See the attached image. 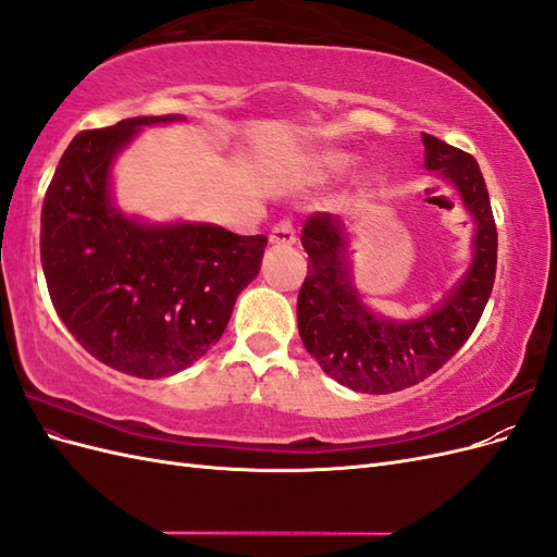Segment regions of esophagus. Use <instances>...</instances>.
Wrapping results in <instances>:
<instances>
[{
	"mask_svg": "<svg viewBox=\"0 0 557 557\" xmlns=\"http://www.w3.org/2000/svg\"><path fill=\"white\" fill-rule=\"evenodd\" d=\"M269 242L274 246H293L297 242L295 237V227L290 221H281L272 227V234H269Z\"/></svg>",
	"mask_w": 557,
	"mask_h": 557,
	"instance_id": "1",
	"label": "esophagus"
}]
</instances>
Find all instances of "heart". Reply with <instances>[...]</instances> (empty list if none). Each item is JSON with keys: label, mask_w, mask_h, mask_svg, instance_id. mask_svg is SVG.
<instances>
[{"label": "heart", "mask_w": 557, "mask_h": 557, "mask_svg": "<svg viewBox=\"0 0 557 557\" xmlns=\"http://www.w3.org/2000/svg\"><path fill=\"white\" fill-rule=\"evenodd\" d=\"M313 164H315V170L320 174L330 176V174H336V172L344 170V166L348 164V156H344V153H323V156L315 158Z\"/></svg>", "instance_id": "heart-1"}]
</instances>
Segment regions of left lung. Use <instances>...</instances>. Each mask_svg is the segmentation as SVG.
I'll return each instance as SVG.
<instances>
[{
    "mask_svg": "<svg viewBox=\"0 0 557 557\" xmlns=\"http://www.w3.org/2000/svg\"><path fill=\"white\" fill-rule=\"evenodd\" d=\"M425 166L455 185L476 223L474 262L432 313L409 323L369 311L352 285L344 223L313 213L301 230L309 252L297 295V327L320 369L356 393L387 395L442 369L474 332L493 293L497 227L479 162L465 150L423 134Z\"/></svg>",
    "mask_w": 557,
    "mask_h": 557,
    "instance_id": "8db88e82",
    "label": "left lung"
}]
</instances>
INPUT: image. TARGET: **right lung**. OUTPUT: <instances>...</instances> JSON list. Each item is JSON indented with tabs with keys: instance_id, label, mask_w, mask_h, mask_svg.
Returning a JSON list of instances; mask_svg holds the SVG:
<instances>
[{
	"instance_id": "add662e5",
	"label": "right lung",
	"mask_w": 557,
	"mask_h": 557,
	"mask_svg": "<svg viewBox=\"0 0 557 557\" xmlns=\"http://www.w3.org/2000/svg\"><path fill=\"white\" fill-rule=\"evenodd\" d=\"M139 115L81 132L64 150L41 209L50 301L92 358L139 379L172 376L221 339L239 293L258 276L264 234L207 223L146 225L111 205V162Z\"/></svg>"
}]
</instances>
